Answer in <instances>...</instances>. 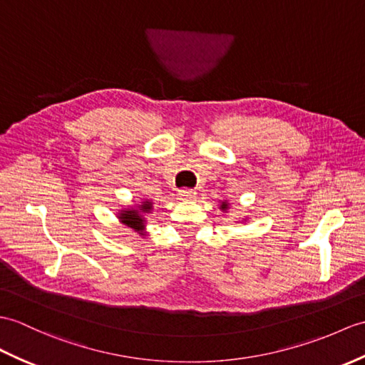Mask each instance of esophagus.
Instances as JSON below:
<instances>
[{
    "mask_svg": "<svg viewBox=\"0 0 365 365\" xmlns=\"http://www.w3.org/2000/svg\"><path fill=\"white\" fill-rule=\"evenodd\" d=\"M179 199L183 200V202L194 200V199H196V191H192V190H182V191L179 192Z\"/></svg>",
    "mask_w": 365,
    "mask_h": 365,
    "instance_id": "obj_1",
    "label": "esophagus"
}]
</instances>
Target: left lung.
<instances>
[{"label":"left lung","instance_id":"obj_1","mask_svg":"<svg viewBox=\"0 0 365 365\" xmlns=\"http://www.w3.org/2000/svg\"><path fill=\"white\" fill-rule=\"evenodd\" d=\"M228 205H230V203H228L227 200L221 202V210L224 211V213H227V211H228V208H230V207H228Z\"/></svg>","mask_w":365,"mask_h":365}]
</instances>
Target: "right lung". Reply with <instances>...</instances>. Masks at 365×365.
Masks as SVG:
<instances>
[{
	"label": "right lung",
	"instance_id": "right-lung-1",
	"mask_svg": "<svg viewBox=\"0 0 365 365\" xmlns=\"http://www.w3.org/2000/svg\"><path fill=\"white\" fill-rule=\"evenodd\" d=\"M152 210H154V203L146 199L137 205L118 211V219L123 225L132 228L140 236H146V217L144 216L152 213Z\"/></svg>",
	"mask_w": 365,
	"mask_h": 365
}]
</instances>
